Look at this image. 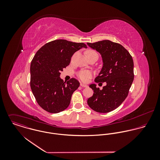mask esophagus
<instances>
[{"mask_svg": "<svg viewBox=\"0 0 160 160\" xmlns=\"http://www.w3.org/2000/svg\"><path fill=\"white\" fill-rule=\"evenodd\" d=\"M80 86H81V87H82V88H87V87H88V86H87V85L84 84H82V83H81V84H80Z\"/></svg>", "mask_w": 160, "mask_h": 160, "instance_id": "1", "label": "esophagus"}]
</instances>
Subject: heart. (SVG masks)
I'll list each match as a JSON object with an SVG mask.
<instances>
[{"mask_svg": "<svg viewBox=\"0 0 160 160\" xmlns=\"http://www.w3.org/2000/svg\"><path fill=\"white\" fill-rule=\"evenodd\" d=\"M86 53H87L88 56L91 55L92 54H96V55H98L97 52H95L94 50H88ZM91 72L89 71H86V70H82V71H79L78 74V78L80 79V80H81L83 82H87L88 81V79L91 77Z\"/></svg>", "mask_w": 160, "mask_h": 160, "instance_id": "heart-1", "label": "heart"}]
</instances>
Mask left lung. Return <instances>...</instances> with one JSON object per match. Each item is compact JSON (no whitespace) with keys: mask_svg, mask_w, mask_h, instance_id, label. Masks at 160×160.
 <instances>
[{"mask_svg":"<svg viewBox=\"0 0 160 160\" xmlns=\"http://www.w3.org/2000/svg\"><path fill=\"white\" fill-rule=\"evenodd\" d=\"M87 44L102 58L103 67L95 82L107 83L102 90L94 84L89 86L93 94L88 104L95 112L108 113L117 108L128 95L134 77L133 59L123 46L109 40Z\"/></svg>","mask_w":160,"mask_h":160,"instance_id":"obj_1","label":"left lung"}]
</instances>
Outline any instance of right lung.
Returning <instances> with one entry per match:
<instances>
[{
    "label": "right lung",
    "instance_id": "1",
    "mask_svg": "<svg viewBox=\"0 0 160 160\" xmlns=\"http://www.w3.org/2000/svg\"><path fill=\"white\" fill-rule=\"evenodd\" d=\"M83 47L88 48L82 42L58 39L47 43L35 54L30 67V86L38 103L44 110L57 113L68 108L79 82L74 78L64 82L60 72L69 65L72 55Z\"/></svg>",
    "mask_w": 160,
    "mask_h": 160
}]
</instances>
